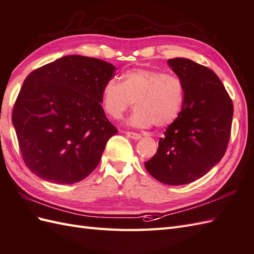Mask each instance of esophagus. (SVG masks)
<instances>
[{
	"label": "esophagus",
	"mask_w": 254,
	"mask_h": 254,
	"mask_svg": "<svg viewBox=\"0 0 254 254\" xmlns=\"http://www.w3.org/2000/svg\"><path fill=\"white\" fill-rule=\"evenodd\" d=\"M126 135H127L128 138L133 139V140H140V139H141V134H139V133H135V132H130V131H128V132H126Z\"/></svg>",
	"instance_id": "esophagus-1"
}]
</instances>
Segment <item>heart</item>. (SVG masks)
<instances>
[{"label":"heart","instance_id":"1","mask_svg":"<svg viewBox=\"0 0 254 254\" xmlns=\"http://www.w3.org/2000/svg\"><path fill=\"white\" fill-rule=\"evenodd\" d=\"M184 86L180 77L164 71L134 69L122 76V82L110 78L101 91L104 112L120 119L132 106L135 110L128 124L137 128L166 127L180 115L184 104Z\"/></svg>","mask_w":254,"mask_h":254}]
</instances>
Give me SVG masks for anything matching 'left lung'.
Masks as SVG:
<instances>
[{
    "instance_id": "1",
    "label": "left lung",
    "mask_w": 254,
    "mask_h": 254,
    "mask_svg": "<svg viewBox=\"0 0 254 254\" xmlns=\"http://www.w3.org/2000/svg\"><path fill=\"white\" fill-rule=\"evenodd\" d=\"M168 65L182 80L184 104L144 166L159 182L183 185L205 176L224 156L234 109L213 71L185 58L169 59Z\"/></svg>"
}]
</instances>
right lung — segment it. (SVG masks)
<instances>
[{
  "label": "right lung",
  "mask_w": 254,
  "mask_h": 254,
  "mask_svg": "<svg viewBox=\"0 0 254 254\" xmlns=\"http://www.w3.org/2000/svg\"><path fill=\"white\" fill-rule=\"evenodd\" d=\"M116 67L85 56H64L30 73L13 110L24 164L47 182L73 184L98 166L117 133L101 107Z\"/></svg>",
  "instance_id": "1"
}]
</instances>
